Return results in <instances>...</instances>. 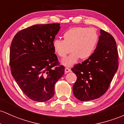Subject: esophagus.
Masks as SVG:
<instances>
[{"label":"esophagus","instance_id":"esophagus-1","mask_svg":"<svg viewBox=\"0 0 124 124\" xmlns=\"http://www.w3.org/2000/svg\"><path fill=\"white\" fill-rule=\"evenodd\" d=\"M70 71H71V69H70V68H69V67L65 68V73H68Z\"/></svg>","mask_w":124,"mask_h":124}]
</instances>
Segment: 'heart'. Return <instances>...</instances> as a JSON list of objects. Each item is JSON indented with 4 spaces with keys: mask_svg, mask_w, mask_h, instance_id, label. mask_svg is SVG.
Wrapping results in <instances>:
<instances>
[{
    "mask_svg": "<svg viewBox=\"0 0 124 124\" xmlns=\"http://www.w3.org/2000/svg\"><path fill=\"white\" fill-rule=\"evenodd\" d=\"M64 40L57 39L53 41L54 51L62 60V64L67 67L73 66L81 58L85 60L93 54L99 40V35L95 29L86 27H74L63 34ZM70 48V49L69 48Z\"/></svg>",
    "mask_w": 124,
    "mask_h": 124,
    "instance_id": "heart-1",
    "label": "heart"
}]
</instances>
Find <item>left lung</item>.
Returning <instances> with one entry per match:
<instances>
[{
  "label": "left lung",
  "instance_id": "1",
  "mask_svg": "<svg viewBox=\"0 0 124 124\" xmlns=\"http://www.w3.org/2000/svg\"><path fill=\"white\" fill-rule=\"evenodd\" d=\"M97 48L93 54L71 70L77 76L73 94L78 100L90 101L105 94L118 68V54L113 36L100 30Z\"/></svg>",
  "mask_w": 124,
  "mask_h": 124
}]
</instances>
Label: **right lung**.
<instances>
[{
	"instance_id": "obj_1",
	"label": "right lung",
	"mask_w": 124,
	"mask_h": 124,
	"mask_svg": "<svg viewBox=\"0 0 124 124\" xmlns=\"http://www.w3.org/2000/svg\"><path fill=\"white\" fill-rule=\"evenodd\" d=\"M58 23L35 24L16 33L10 49L11 73L30 99L45 102L54 95V85L64 74L54 54L53 41Z\"/></svg>"
}]
</instances>
